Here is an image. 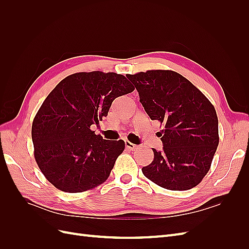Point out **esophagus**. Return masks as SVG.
<instances>
[{"label": "esophagus", "mask_w": 249, "mask_h": 249, "mask_svg": "<svg viewBox=\"0 0 249 249\" xmlns=\"http://www.w3.org/2000/svg\"><path fill=\"white\" fill-rule=\"evenodd\" d=\"M124 144H125V148L129 149V150H133V149H135V148L137 147V145H135L134 143H132V142H130V141H127V140L124 141Z\"/></svg>", "instance_id": "34e87169"}]
</instances>
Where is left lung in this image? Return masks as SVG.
<instances>
[{
	"label": "left lung",
	"instance_id": "1",
	"mask_svg": "<svg viewBox=\"0 0 249 249\" xmlns=\"http://www.w3.org/2000/svg\"><path fill=\"white\" fill-rule=\"evenodd\" d=\"M139 93L140 103L159 132L162 152L142 172L168 190L197 186L208 173L219 143L216 110L192 83L173 71L154 70L126 74Z\"/></svg>",
	"mask_w": 249,
	"mask_h": 249
}]
</instances>
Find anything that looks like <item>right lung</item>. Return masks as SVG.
<instances>
[{"label": "right lung", "mask_w": 249, "mask_h": 249, "mask_svg": "<svg viewBox=\"0 0 249 249\" xmlns=\"http://www.w3.org/2000/svg\"><path fill=\"white\" fill-rule=\"evenodd\" d=\"M116 72H76L52 90L32 124L34 157L57 189L79 193L106 182L124 140H105L92 124L108 115L116 97L134 91Z\"/></svg>", "instance_id": "obj_1"}]
</instances>
